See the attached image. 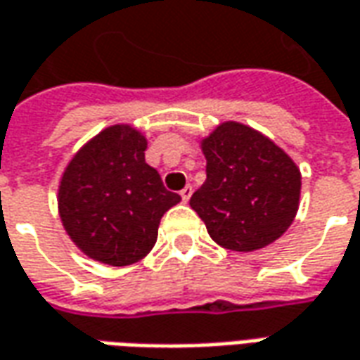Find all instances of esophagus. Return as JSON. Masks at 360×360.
I'll use <instances>...</instances> for the list:
<instances>
[{
	"instance_id": "esophagus-1",
	"label": "esophagus",
	"mask_w": 360,
	"mask_h": 360,
	"mask_svg": "<svg viewBox=\"0 0 360 360\" xmlns=\"http://www.w3.org/2000/svg\"><path fill=\"white\" fill-rule=\"evenodd\" d=\"M191 195H193V187H191V185H187V187L181 188V198H183L185 202H187L188 198H191Z\"/></svg>"
}]
</instances>
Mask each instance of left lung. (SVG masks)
Wrapping results in <instances>:
<instances>
[{
  "instance_id": "obj_1",
  "label": "left lung",
  "mask_w": 360,
  "mask_h": 360,
  "mask_svg": "<svg viewBox=\"0 0 360 360\" xmlns=\"http://www.w3.org/2000/svg\"><path fill=\"white\" fill-rule=\"evenodd\" d=\"M206 181L191 208L210 238L232 251H255L278 240L300 200V169L278 146L241 122H222L200 142Z\"/></svg>"
}]
</instances>
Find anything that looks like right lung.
Returning a JSON list of instances; mask_svg holds the SVG:
<instances>
[{"label":"right lung","mask_w":360,"mask_h":360,"mask_svg":"<svg viewBox=\"0 0 360 360\" xmlns=\"http://www.w3.org/2000/svg\"><path fill=\"white\" fill-rule=\"evenodd\" d=\"M146 136L130 124L105 128L72 158L58 188L68 236L87 257L112 267L146 257L162 216L181 200L146 163Z\"/></svg>","instance_id":"right-lung-1"}]
</instances>
